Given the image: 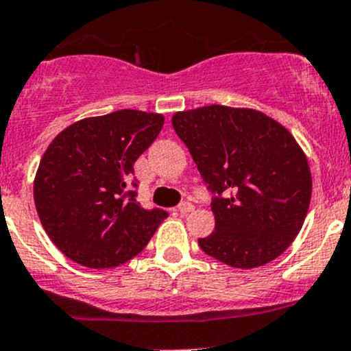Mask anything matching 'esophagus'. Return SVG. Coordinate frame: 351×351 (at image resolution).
Returning <instances> with one entry per match:
<instances>
[{
	"mask_svg": "<svg viewBox=\"0 0 351 351\" xmlns=\"http://www.w3.org/2000/svg\"><path fill=\"white\" fill-rule=\"evenodd\" d=\"M193 204H190V202H182V204L178 205V212L180 214H189V212L193 210Z\"/></svg>",
	"mask_w": 351,
	"mask_h": 351,
	"instance_id": "1",
	"label": "esophagus"
}]
</instances>
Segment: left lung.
Listing matches in <instances>:
<instances>
[{
    "label": "left lung",
    "instance_id": "left-lung-1",
    "mask_svg": "<svg viewBox=\"0 0 351 351\" xmlns=\"http://www.w3.org/2000/svg\"><path fill=\"white\" fill-rule=\"evenodd\" d=\"M212 193L215 231L202 251L234 268L280 256L304 224L313 180L292 134L265 113L222 105L173 115Z\"/></svg>",
    "mask_w": 351,
    "mask_h": 351
}]
</instances>
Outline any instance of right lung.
<instances>
[{"instance_id": "right-lung-1", "label": "right lung", "mask_w": 351, "mask_h": 351, "mask_svg": "<svg viewBox=\"0 0 351 351\" xmlns=\"http://www.w3.org/2000/svg\"><path fill=\"white\" fill-rule=\"evenodd\" d=\"M159 113L119 110L62 130L38 165L34 198L52 243L76 263L112 268L146 247L168 217L137 200L134 162L154 143Z\"/></svg>"}]
</instances>
